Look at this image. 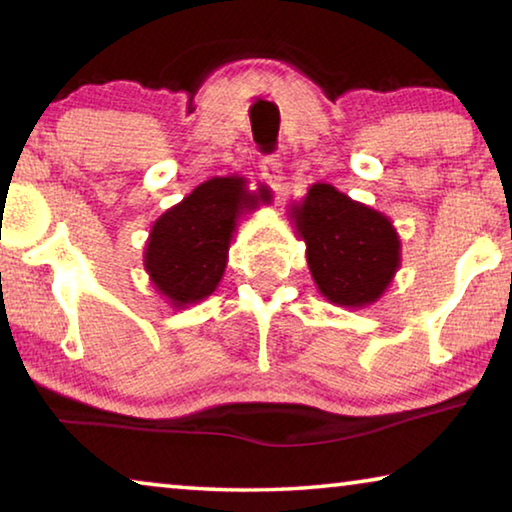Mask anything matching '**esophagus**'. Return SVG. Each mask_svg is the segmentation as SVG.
<instances>
[{
  "mask_svg": "<svg viewBox=\"0 0 512 512\" xmlns=\"http://www.w3.org/2000/svg\"><path fill=\"white\" fill-rule=\"evenodd\" d=\"M259 171H262V176L266 183L271 185H280L284 176H282V162H280V155H264L262 160H259Z\"/></svg>",
  "mask_w": 512,
  "mask_h": 512,
  "instance_id": "esophagus-1",
  "label": "esophagus"
}]
</instances>
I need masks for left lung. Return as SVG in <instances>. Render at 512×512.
Returning a JSON list of instances; mask_svg holds the SVG:
<instances>
[{
  "label": "left lung",
  "instance_id": "8db88e82",
  "mask_svg": "<svg viewBox=\"0 0 512 512\" xmlns=\"http://www.w3.org/2000/svg\"><path fill=\"white\" fill-rule=\"evenodd\" d=\"M293 214L309 271L329 302L366 307L384 293L400 266V239L384 214L323 183Z\"/></svg>",
  "mask_w": 512,
  "mask_h": 512
}]
</instances>
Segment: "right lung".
<instances>
[{
	"label": "right lung",
	"instance_id": "add662e5",
	"mask_svg": "<svg viewBox=\"0 0 512 512\" xmlns=\"http://www.w3.org/2000/svg\"><path fill=\"white\" fill-rule=\"evenodd\" d=\"M259 201H268L266 189L250 196L241 178H212L155 221L144 262L171 305L198 302L216 289L237 214Z\"/></svg>",
	"mask_w": 512,
	"mask_h": 512
}]
</instances>
